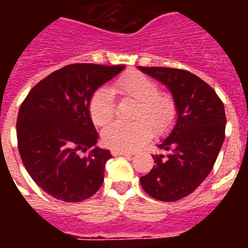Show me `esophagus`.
<instances>
[{
	"mask_svg": "<svg viewBox=\"0 0 248 248\" xmlns=\"http://www.w3.org/2000/svg\"><path fill=\"white\" fill-rule=\"evenodd\" d=\"M111 154L118 156V155H133V153L126 150H120V149H113V150H111Z\"/></svg>",
	"mask_w": 248,
	"mask_h": 248,
	"instance_id": "34e87169",
	"label": "esophagus"
}]
</instances>
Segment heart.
<instances>
[{
    "label": "heart",
    "mask_w": 248,
    "mask_h": 248,
    "mask_svg": "<svg viewBox=\"0 0 248 248\" xmlns=\"http://www.w3.org/2000/svg\"><path fill=\"white\" fill-rule=\"evenodd\" d=\"M113 95L134 103L130 124L113 123L103 130L105 145L120 150H134L148 141L151 133L163 135L174 125L176 103L171 95L159 93L153 79L140 72H128L111 84L110 89L98 88L91 97L89 117L94 125L105 126L114 117Z\"/></svg>",
    "instance_id": "obj_1"
}]
</instances>
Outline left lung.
<instances>
[{"label":"left lung","instance_id":"left-lung-1","mask_svg":"<svg viewBox=\"0 0 248 248\" xmlns=\"http://www.w3.org/2000/svg\"><path fill=\"white\" fill-rule=\"evenodd\" d=\"M163 83L176 103V124L157 145L168 155H153L155 165L140 177L144 191L160 201H177L198 189L211 172L225 140V107L216 92L184 69L139 67Z\"/></svg>","mask_w":248,"mask_h":248}]
</instances>
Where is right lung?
Segmentation results:
<instances>
[{"label":"right lung","mask_w":248,"mask_h":248,"mask_svg":"<svg viewBox=\"0 0 248 248\" xmlns=\"http://www.w3.org/2000/svg\"><path fill=\"white\" fill-rule=\"evenodd\" d=\"M123 69L65 65L37 83L22 103L16 126L22 163L34 183L57 200L79 202L100 189L111 155L95 146L98 133L88 105L94 92Z\"/></svg>","instance_id":"add662e5"}]
</instances>
